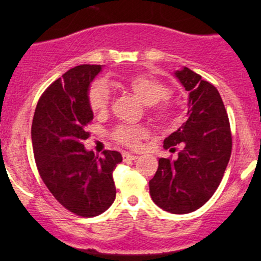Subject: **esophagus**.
I'll list each match as a JSON object with an SVG mask.
<instances>
[{
	"mask_svg": "<svg viewBox=\"0 0 261 261\" xmlns=\"http://www.w3.org/2000/svg\"><path fill=\"white\" fill-rule=\"evenodd\" d=\"M122 156H123V160H135V159H138V155L130 154V153H128V152H123Z\"/></svg>",
	"mask_w": 261,
	"mask_h": 261,
	"instance_id": "obj_1",
	"label": "esophagus"
}]
</instances>
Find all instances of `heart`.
Wrapping results in <instances>:
<instances>
[{
    "instance_id": "b5f03b06",
    "label": "heart",
    "mask_w": 261,
    "mask_h": 261,
    "mask_svg": "<svg viewBox=\"0 0 261 261\" xmlns=\"http://www.w3.org/2000/svg\"><path fill=\"white\" fill-rule=\"evenodd\" d=\"M127 88L144 103L148 106L149 112L154 119L159 121H171L173 117L172 109L166 101H162L165 98L169 90L167 87L162 82L155 80L146 74H138L128 80L126 83ZM89 106L95 114H105L108 110L110 103V91L109 88L103 81H96L91 84L88 94ZM148 135V128L141 124H122L115 128L113 132V137L117 142L127 147H137L139 142Z\"/></svg>"
}]
</instances>
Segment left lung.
Here are the masks:
<instances>
[{"mask_svg": "<svg viewBox=\"0 0 261 261\" xmlns=\"http://www.w3.org/2000/svg\"><path fill=\"white\" fill-rule=\"evenodd\" d=\"M188 94V120L164 140L177 159L159 158L149 195L159 208L188 214L201 208L221 183L231 153L228 115L217 89L187 66L173 72Z\"/></svg>", "mask_w": 261, "mask_h": 261, "instance_id": "8db88e82", "label": "left lung"}]
</instances>
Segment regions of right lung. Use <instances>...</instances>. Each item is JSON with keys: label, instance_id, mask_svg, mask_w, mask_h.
I'll return each mask as SVG.
<instances>
[{"label": "right lung", "instance_id": "1", "mask_svg": "<svg viewBox=\"0 0 261 261\" xmlns=\"http://www.w3.org/2000/svg\"><path fill=\"white\" fill-rule=\"evenodd\" d=\"M103 65H80L66 71L46 89L35 108L32 144L41 179L71 213L94 217L116 197L113 171L122 155L105 151L96 156L84 147L94 119L88 94Z\"/></svg>", "mask_w": 261, "mask_h": 261}]
</instances>
